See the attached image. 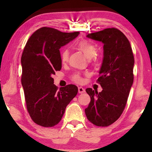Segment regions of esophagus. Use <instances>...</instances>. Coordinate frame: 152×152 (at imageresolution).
Here are the masks:
<instances>
[{
    "mask_svg": "<svg viewBox=\"0 0 152 152\" xmlns=\"http://www.w3.org/2000/svg\"><path fill=\"white\" fill-rule=\"evenodd\" d=\"M78 92L80 94H82V93H84V92H85V89L84 88H82V87H78Z\"/></svg>",
    "mask_w": 152,
    "mask_h": 152,
    "instance_id": "obj_1",
    "label": "esophagus"
}]
</instances>
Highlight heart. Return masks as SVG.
<instances>
[{
    "label": "heart",
    "instance_id": "1",
    "mask_svg": "<svg viewBox=\"0 0 152 152\" xmlns=\"http://www.w3.org/2000/svg\"><path fill=\"white\" fill-rule=\"evenodd\" d=\"M78 48L84 53L86 58L88 60L96 58V48L93 44L87 40H82L78 43ZM69 56V51L67 48H64L61 52V60L62 62H66L68 60ZM72 80L77 82L80 83L82 81L80 75L79 74H75L72 76Z\"/></svg>",
    "mask_w": 152,
    "mask_h": 152
}]
</instances>
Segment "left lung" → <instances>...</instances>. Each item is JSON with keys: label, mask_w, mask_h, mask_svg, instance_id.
<instances>
[{"label": "left lung", "mask_w": 152, "mask_h": 152, "mask_svg": "<svg viewBox=\"0 0 152 152\" xmlns=\"http://www.w3.org/2000/svg\"><path fill=\"white\" fill-rule=\"evenodd\" d=\"M86 37L104 45L97 80L102 91L86 88L91 100L85 113L94 125L107 127L119 119L125 107L133 82L134 57L129 42L119 29L108 28Z\"/></svg>", "instance_id": "left-lung-1"}]
</instances>
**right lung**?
<instances>
[{"mask_svg": "<svg viewBox=\"0 0 152 152\" xmlns=\"http://www.w3.org/2000/svg\"><path fill=\"white\" fill-rule=\"evenodd\" d=\"M79 32L63 33L42 27L33 33L21 56V83L27 109L32 120L45 127L60 121L66 108L78 93V87H58L52 75L60 70V49L75 39Z\"/></svg>", "mask_w": 152, "mask_h": 152, "instance_id": "add662e5", "label": "right lung"}]
</instances>
